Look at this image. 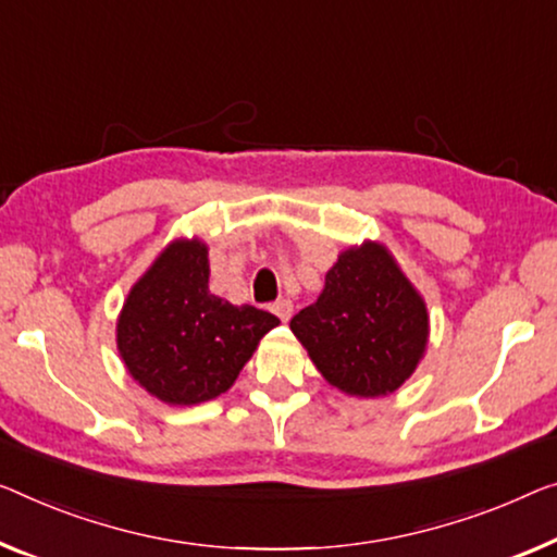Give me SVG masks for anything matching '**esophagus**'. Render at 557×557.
<instances>
[{
  "instance_id": "obj_1",
  "label": "esophagus",
  "mask_w": 557,
  "mask_h": 557,
  "mask_svg": "<svg viewBox=\"0 0 557 557\" xmlns=\"http://www.w3.org/2000/svg\"><path fill=\"white\" fill-rule=\"evenodd\" d=\"M272 312L277 314V318L282 320V322H287L289 320V314H293V302L287 300V297H282V300H277V302H272V307H270Z\"/></svg>"
}]
</instances>
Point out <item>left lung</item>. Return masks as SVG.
Instances as JSON below:
<instances>
[{
  "instance_id": "left-lung-1",
  "label": "left lung",
  "mask_w": 557,
  "mask_h": 557,
  "mask_svg": "<svg viewBox=\"0 0 557 557\" xmlns=\"http://www.w3.org/2000/svg\"><path fill=\"white\" fill-rule=\"evenodd\" d=\"M314 368L355 397L389 395L428 345V307L387 247L364 243L337 257L325 289L289 320Z\"/></svg>"
}]
</instances>
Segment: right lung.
<instances>
[{
    "label": "right lung",
    "mask_w": 557,
    "mask_h": 557,
    "mask_svg": "<svg viewBox=\"0 0 557 557\" xmlns=\"http://www.w3.org/2000/svg\"><path fill=\"white\" fill-rule=\"evenodd\" d=\"M275 314L230 305L210 293L207 245L174 239L129 289L117 320L124 368L168 405H197L227 393Z\"/></svg>",
    "instance_id": "1"
}]
</instances>
